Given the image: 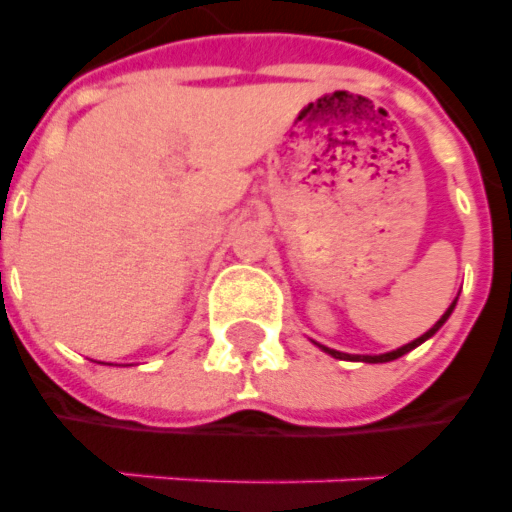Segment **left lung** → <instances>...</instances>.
Listing matches in <instances>:
<instances>
[{"label": "left lung", "mask_w": 512, "mask_h": 512, "mask_svg": "<svg viewBox=\"0 0 512 512\" xmlns=\"http://www.w3.org/2000/svg\"><path fill=\"white\" fill-rule=\"evenodd\" d=\"M455 303H458V300H452V306H449L447 311H444V317H441V320H438L436 325L430 328V331L422 333V336H419V339H413V342L402 344L400 350H391V353H383V355H347V353H339V350H331V347H325V344H320V347L328 355H333V358H344V361H366V364H386V361H394V358H400V355L411 353L413 347H419V344H422V342H427V339H430V336H433V333H436L438 328H441V325H444V322L449 320V314H452V308H455Z\"/></svg>", "instance_id": "1"}]
</instances>
